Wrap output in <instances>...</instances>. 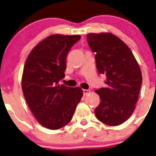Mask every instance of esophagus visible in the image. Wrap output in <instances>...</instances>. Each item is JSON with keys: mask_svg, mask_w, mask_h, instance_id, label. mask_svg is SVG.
I'll return each instance as SVG.
<instances>
[{"mask_svg": "<svg viewBox=\"0 0 156 156\" xmlns=\"http://www.w3.org/2000/svg\"><path fill=\"white\" fill-rule=\"evenodd\" d=\"M89 93H90V90H89V89H83V95L85 97L87 96Z\"/></svg>", "mask_w": 156, "mask_h": 156, "instance_id": "1", "label": "esophagus"}]
</instances>
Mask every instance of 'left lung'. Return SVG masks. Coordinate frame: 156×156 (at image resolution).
<instances>
[{
  "instance_id": "8db88e82",
  "label": "left lung",
  "mask_w": 156,
  "mask_h": 156,
  "mask_svg": "<svg viewBox=\"0 0 156 156\" xmlns=\"http://www.w3.org/2000/svg\"><path fill=\"white\" fill-rule=\"evenodd\" d=\"M87 41L100 74L106 75V86L96 90L101 103L95 109L99 121L112 126L121 125L136 108L142 74L128 46L113 34L90 33Z\"/></svg>"
}]
</instances>
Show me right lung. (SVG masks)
I'll list each match as a JSON object with an SVG mask.
<instances>
[{
    "instance_id": "right-lung-1",
    "label": "right lung",
    "mask_w": 156,
    "mask_h": 156,
    "mask_svg": "<svg viewBox=\"0 0 156 156\" xmlns=\"http://www.w3.org/2000/svg\"><path fill=\"white\" fill-rule=\"evenodd\" d=\"M80 35H50L31 50L24 65L22 89L31 112L41 125L58 129L70 122L83 92L59 85L66 58Z\"/></svg>"
}]
</instances>
